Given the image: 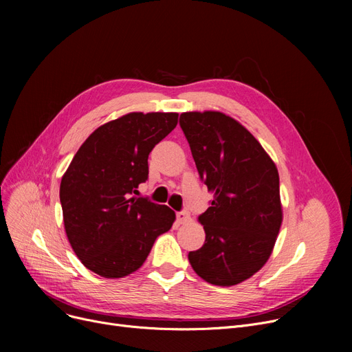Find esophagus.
<instances>
[{
  "label": "esophagus",
  "instance_id": "esophagus-1",
  "mask_svg": "<svg viewBox=\"0 0 352 352\" xmlns=\"http://www.w3.org/2000/svg\"><path fill=\"white\" fill-rule=\"evenodd\" d=\"M190 212L188 211H181V212H178L177 214V221L179 224H186V223H188L190 221Z\"/></svg>",
  "mask_w": 352,
  "mask_h": 352
}]
</instances>
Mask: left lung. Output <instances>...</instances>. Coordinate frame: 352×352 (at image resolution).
I'll use <instances>...</instances> for the list:
<instances>
[{"label": "left lung", "instance_id": "obj_1", "mask_svg": "<svg viewBox=\"0 0 352 352\" xmlns=\"http://www.w3.org/2000/svg\"><path fill=\"white\" fill-rule=\"evenodd\" d=\"M179 125L214 198L198 217L206 243L188 260L202 280L231 287L260 271L283 223L278 170L255 137L218 113H182Z\"/></svg>", "mask_w": 352, "mask_h": 352}]
</instances>
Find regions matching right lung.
I'll list each match as a JSON object with an SVG mask.
<instances>
[{"label":"right lung","mask_w":352,"mask_h":352,"mask_svg":"<svg viewBox=\"0 0 352 352\" xmlns=\"http://www.w3.org/2000/svg\"><path fill=\"white\" fill-rule=\"evenodd\" d=\"M177 113H129L98 126L60 186L64 227L81 263L104 278L137 271L175 212L133 194L148 179V155L177 126Z\"/></svg>","instance_id":"add662e5"}]
</instances>
